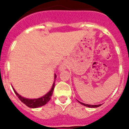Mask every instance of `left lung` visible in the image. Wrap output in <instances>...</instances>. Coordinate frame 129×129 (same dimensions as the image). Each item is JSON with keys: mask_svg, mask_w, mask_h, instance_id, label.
<instances>
[{"mask_svg": "<svg viewBox=\"0 0 129 129\" xmlns=\"http://www.w3.org/2000/svg\"><path fill=\"white\" fill-rule=\"evenodd\" d=\"M79 103H80L81 105H84V106H86V107H90V108H96V107H100V106L101 105V104H100V105H92L85 104V103H81V102H79Z\"/></svg>", "mask_w": 129, "mask_h": 129, "instance_id": "1", "label": "left lung"}]
</instances>
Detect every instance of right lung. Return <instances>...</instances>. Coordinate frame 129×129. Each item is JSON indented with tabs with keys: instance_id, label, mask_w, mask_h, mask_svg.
I'll return each mask as SVG.
<instances>
[{
	"instance_id": "add662e5",
	"label": "right lung",
	"mask_w": 129,
	"mask_h": 129,
	"mask_svg": "<svg viewBox=\"0 0 129 129\" xmlns=\"http://www.w3.org/2000/svg\"><path fill=\"white\" fill-rule=\"evenodd\" d=\"M55 78H56V75H55ZM54 86H55V83H53V86H52V89L49 91V92H48L46 95H44V96L38 99H26L22 97L21 95H19L17 92H16L15 90L13 88V91L15 92V94L17 95V97L19 98V100L22 101L24 104L26 105L27 107H29V108H37V107H42V106L46 105V103L50 101V100L51 99V97H52V94H53V89H54Z\"/></svg>"
}]
</instances>
